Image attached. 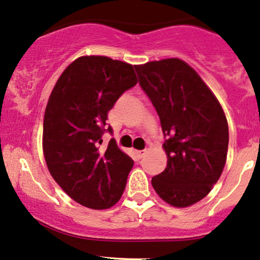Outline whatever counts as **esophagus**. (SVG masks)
<instances>
[{
	"label": "esophagus",
	"mask_w": 260,
	"mask_h": 260,
	"mask_svg": "<svg viewBox=\"0 0 260 260\" xmlns=\"http://www.w3.org/2000/svg\"><path fill=\"white\" fill-rule=\"evenodd\" d=\"M145 154H146V149H143V150H135V155H136L137 159H142L143 156H145Z\"/></svg>",
	"instance_id": "esophagus-1"
}]
</instances>
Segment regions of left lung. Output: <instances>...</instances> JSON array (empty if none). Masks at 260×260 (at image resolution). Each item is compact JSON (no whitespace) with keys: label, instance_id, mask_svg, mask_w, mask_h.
Masks as SVG:
<instances>
[{"label":"left lung","instance_id":"left-lung-1","mask_svg":"<svg viewBox=\"0 0 260 260\" xmlns=\"http://www.w3.org/2000/svg\"><path fill=\"white\" fill-rule=\"evenodd\" d=\"M140 85L160 118L168 165L152 178L162 200L190 206L210 193L225 165L229 129L216 96L179 59L135 66Z\"/></svg>","mask_w":260,"mask_h":260}]
</instances>
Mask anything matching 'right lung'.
<instances>
[{"label": "right lung", "mask_w": 260, "mask_h": 260, "mask_svg": "<svg viewBox=\"0 0 260 260\" xmlns=\"http://www.w3.org/2000/svg\"><path fill=\"white\" fill-rule=\"evenodd\" d=\"M137 78L130 63L81 56L62 72L48 100L43 152L50 175L70 198L92 210L119 201L134 160L111 139L100 148L107 114Z\"/></svg>", "instance_id": "right-lung-1"}]
</instances>
